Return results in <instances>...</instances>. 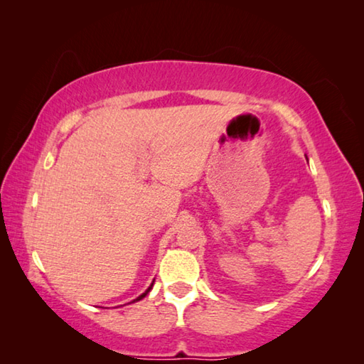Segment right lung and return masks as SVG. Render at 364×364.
I'll return each instance as SVG.
<instances>
[{"label":"right lung","instance_id":"add662e5","mask_svg":"<svg viewBox=\"0 0 364 364\" xmlns=\"http://www.w3.org/2000/svg\"><path fill=\"white\" fill-rule=\"evenodd\" d=\"M152 286H154V281H152V284H151L149 287H147V289H146V292H143V294H141V295H139V297H138V299H134L133 301H138V300H141V299H144V297H146V295L151 292V289H152Z\"/></svg>","mask_w":364,"mask_h":364}]
</instances>
